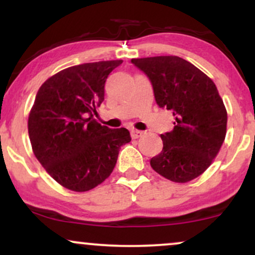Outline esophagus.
<instances>
[{
	"mask_svg": "<svg viewBox=\"0 0 255 255\" xmlns=\"http://www.w3.org/2000/svg\"><path fill=\"white\" fill-rule=\"evenodd\" d=\"M142 134H144V131L142 130H137V129H133L130 131V135L133 139H137V137L142 136Z\"/></svg>",
	"mask_w": 255,
	"mask_h": 255,
	"instance_id": "34e87169",
	"label": "esophagus"
}]
</instances>
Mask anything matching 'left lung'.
I'll use <instances>...</instances> for the list:
<instances>
[{"label": "left lung", "mask_w": 255, "mask_h": 255, "mask_svg": "<svg viewBox=\"0 0 255 255\" xmlns=\"http://www.w3.org/2000/svg\"><path fill=\"white\" fill-rule=\"evenodd\" d=\"M153 86L160 108L172 111L174 129L160 134L163 150L151 158L154 171L172 182L194 180L211 165L227 134V109L217 87L178 56L133 58Z\"/></svg>", "instance_id": "1"}]
</instances>
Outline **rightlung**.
Returning a JSON list of instances; mask_svg holds the SVG:
<instances>
[{
    "label": "right lung",
    "instance_id": "add662e5",
    "mask_svg": "<svg viewBox=\"0 0 255 255\" xmlns=\"http://www.w3.org/2000/svg\"><path fill=\"white\" fill-rule=\"evenodd\" d=\"M122 60L69 67L38 90L28 115L32 151L43 168L64 188L87 192L110 176L126 128L110 129L93 119L104 101L108 75Z\"/></svg>",
    "mask_w": 255,
    "mask_h": 255
}]
</instances>
